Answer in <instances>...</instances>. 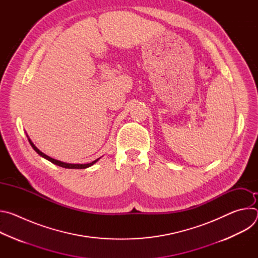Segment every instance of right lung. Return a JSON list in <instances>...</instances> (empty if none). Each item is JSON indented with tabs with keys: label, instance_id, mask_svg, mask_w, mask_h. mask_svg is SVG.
Segmentation results:
<instances>
[{
	"label": "right lung",
	"instance_id": "right-lung-1",
	"mask_svg": "<svg viewBox=\"0 0 258 258\" xmlns=\"http://www.w3.org/2000/svg\"><path fill=\"white\" fill-rule=\"evenodd\" d=\"M28 142H29V144L31 145V147L33 148V150L38 153L39 155H41L42 157H44V158H46L47 160H49V161H51L52 163H54V164H56V165H58V166H61V167H64V168H78V169H82V168H87V167H90V166H92L93 164H95L100 158H98V159H96V160H94L93 162H91V163H87V164H71V163H65V162H62V161H59V160H56V159H53V158H51V157H49L48 155H46V154H44L43 152H41L38 148H36V147L33 145V143L30 141V139H28Z\"/></svg>",
	"mask_w": 258,
	"mask_h": 258
}]
</instances>
